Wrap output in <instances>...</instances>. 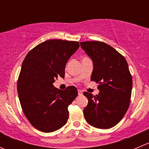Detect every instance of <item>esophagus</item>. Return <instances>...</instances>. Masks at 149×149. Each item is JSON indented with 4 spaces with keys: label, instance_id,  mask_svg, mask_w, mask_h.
<instances>
[{
    "label": "esophagus",
    "instance_id": "obj_1",
    "mask_svg": "<svg viewBox=\"0 0 149 149\" xmlns=\"http://www.w3.org/2000/svg\"><path fill=\"white\" fill-rule=\"evenodd\" d=\"M78 94H79V95H82L83 92H82L81 90H80V89H79V90H78Z\"/></svg>",
    "mask_w": 149,
    "mask_h": 149
}]
</instances>
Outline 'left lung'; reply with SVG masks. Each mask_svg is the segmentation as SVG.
Wrapping results in <instances>:
<instances>
[{
	"label": "left lung",
	"mask_w": 149,
	"mask_h": 149,
	"mask_svg": "<svg viewBox=\"0 0 149 149\" xmlns=\"http://www.w3.org/2000/svg\"><path fill=\"white\" fill-rule=\"evenodd\" d=\"M81 47L93 63L91 81L99 84L98 95H84L88 105L84 109L86 122L99 129L117 125L126 113L132 88V79L125 57L115 49L100 41L81 42Z\"/></svg>",
	"instance_id": "8db88e82"
}]
</instances>
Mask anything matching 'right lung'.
Listing matches in <instances>:
<instances>
[{"label": "right lung", "instance_id": "right-lung-1", "mask_svg": "<svg viewBox=\"0 0 149 149\" xmlns=\"http://www.w3.org/2000/svg\"><path fill=\"white\" fill-rule=\"evenodd\" d=\"M79 47L77 41L48 40L30 50L23 61L19 99L26 118L41 132H54L67 123L68 107L78 95L77 89L70 86L60 90L53 83L58 76L65 77L66 63Z\"/></svg>", "mask_w": 149, "mask_h": 149}]
</instances>
